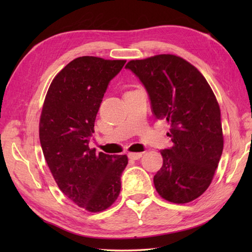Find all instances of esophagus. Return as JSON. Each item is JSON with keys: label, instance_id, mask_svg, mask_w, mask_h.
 I'll use <instances>...</instances> for the list:
<instances>
[{"label": "esophagus", "instance_id": "1", "mask_svg": "<svg viewBox=\"0 0 252 252\" xmlns=\"http://www.w3.org/2000/svg\"><path fill=\"white\" fill-rule=\"evenodd\" d=\"M142 153H129L127 154V156H129L130 159L132 160H138L142 157Z\"/></svg>", "mask_w": 252, "mask_h": 252}]
</instances>
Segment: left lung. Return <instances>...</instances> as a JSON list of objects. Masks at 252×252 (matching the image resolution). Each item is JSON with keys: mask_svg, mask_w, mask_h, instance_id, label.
Listing matches in <instances>:
<instances>
[{"mask_svg": "<svg viewBox=\"0 0 252 252\" xmlns=\"http://www.w3.org/2000/svg\"><path fill=\"white\" fill-rule=\"evenodd\" d=\"M126 69L146 89L154 116L167 120L173 145L162 149L154 176L158 194L174 203L202 195L223 152L221 111L205 77L183 58L162 54L131 61Z\"/></svg>", "mask_w": 252, "mask_h": 252, "instance_id": "obj_1", "label": "left lung"}]
</instances>
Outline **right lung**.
Masks as SVG:
<instances>
[{
    "label": "right lung",
    "mask_w": 252,
    "mask_h": 252,
    "mask_svg": "<svg viewBox=\"0 0 252 252\" xmlns=\"http://www.w3.org/2000/svg\"><path fill=\"white\" fill-rule=\"evenodd\" d=\"M126 61L82 56L58 72L47 91L40 143L60 189L90 212L106 210L121 189L126 155L96 154L89 147L108 84Z\"/></svg>",
    "instance_id": "add662e5"
}]
</instances>
